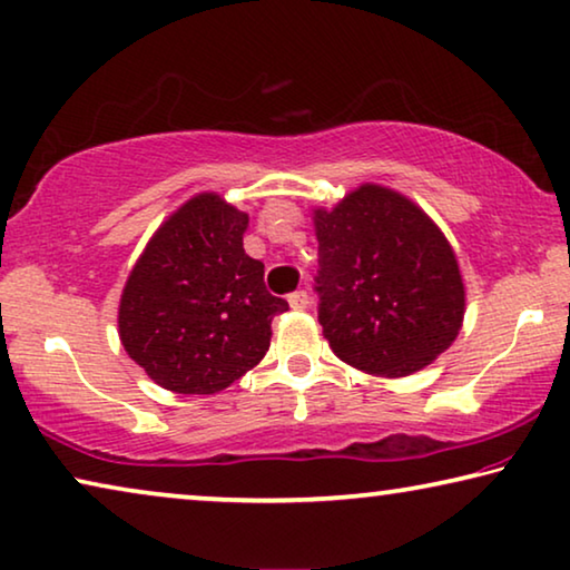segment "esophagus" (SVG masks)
Masks as SVG:
<instances>
[{"mask_svg": "<svg viewBox=\"0 0 570 570\" xmlns=\"http://www.w3.org/2000/svg\"><path fill=\"white\" fill-rule=\"evenodd\" d=\"M288 304H292V309H307L309 307V294L299 288V292L288 294Z\"/></svg>", "mask_w": 570, "mask_h": 570, "instance_id": "34e87169", "label": "esophagus"}]
</instances>
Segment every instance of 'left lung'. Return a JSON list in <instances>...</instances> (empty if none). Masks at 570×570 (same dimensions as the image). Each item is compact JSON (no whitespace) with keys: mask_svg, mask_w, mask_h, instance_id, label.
<instances>
[{"mask_svg":"<svg viewBox=\"0 0 570 570\" xmlns=\"http://www.w3.org/2000/svg\"><path fill=\"white\" fill-rule=\"evenodd\" d=\"M317 317L347 366L410 376L445 353L465 312L463 278L440 227L386 186L363 184L314 209Z\"/></svg>","mask_w":570,"mask_h":570,"instance_id":"1","label":"left lung"}]
</instances>
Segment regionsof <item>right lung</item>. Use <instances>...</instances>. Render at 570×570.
<instances>
[{
	"mask_svg": "<svg viewBox=\"0 0 570 570\" xmlns=\"http://www.w3.org/2000/svg\"><path fill=\"white\" fill-rule=\"evenodd\" d=\"M245 227V212L197 194L158 227L127 276L120 340L168 392H223L258 366L271 320L288 309L263 284V263L243 250Z\"/></svg>",
	"mask_w": 570,
	"mask_h": 570,
	"instance_id": "1",
	"label": "right lung"
}]
</instances>
